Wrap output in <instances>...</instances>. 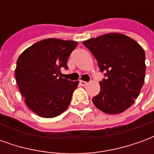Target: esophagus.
Returning a JSON list of instances; mask_svg holds the SVG:
<instances>
[{
  "mask_svg": "<svg viewBox=\"0 0 154 154\" xmlns=\"http://www.w3.org/2000/svg\"><path fill=\"white\" fill-rule=\"evenodd\" d=\"M80 84L82 86V87H86L87 84H88V82H85V81H80Z\"/></svg>",
  "mask_w": 154,
  "mask_h": 154,
  "instance_id": "obj_1",
  "label": "esophagus"
}]
</instances>
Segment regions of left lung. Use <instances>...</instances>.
<instances>
[{
  "mask_svg": "<svg viewBox=\"0 0 154 154\" xmlns=\"http://www.w3.org/2000/svg\"><path fill=\"white\" fill-rule=\"evenodd\" d=\"M98 63L106 79L92 98L98 110L110 115L124 112L139 97L145 77V53L135 40L119 33H109L83 41Z\"/></svg>",
  "mask_w": 154,
  "mask_h": 154,
  "instance_id": "obj_1",
  "label": "left lung"
}]
</instances>
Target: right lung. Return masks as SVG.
<instances>
[{
	"mask_svg": "<svg viewBox=\"0 0 154 154\" xmlns=\"http://www.w3.org/2000/svg\"><path fill=\"white\" fill-rule=\"evenodd\" d=\"M77 42L46 38L26 48L17 59L15 79L25 102L43 118H54L67 110L79 82L61 77L67 68L70 54Z\"/></svg>",
	"mask_w": 154,
	"mask_h": 154,
	"instance_id": "add662e5",
	"label": "right lung"
}]
</instances>
